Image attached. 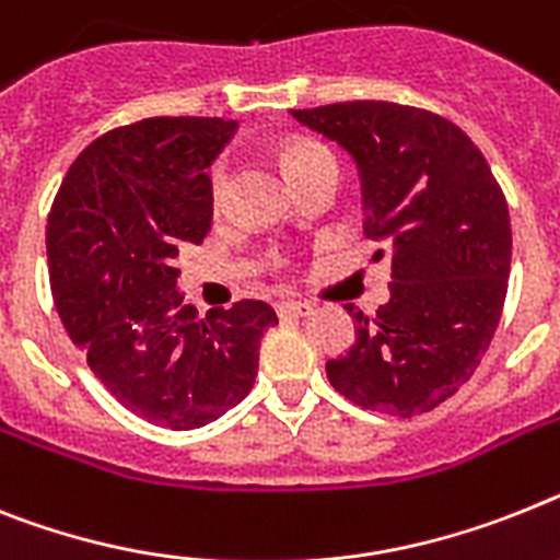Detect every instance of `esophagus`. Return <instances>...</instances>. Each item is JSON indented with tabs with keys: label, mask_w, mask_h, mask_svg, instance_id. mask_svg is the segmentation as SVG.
I'll list each match as a JSON object with an SVG mask.
<instances>
[{
	"label": "esophagus",
	"mask_w": 560,
	"mask_h": 560,
	"mask_svg": "<svg viewBox=\"0 0 560 560\" xmlns=\"http://www.w3.org/2000/svg\"><path fill=\"white\" fill-rule=\"evenodd\" d=\"M313 313V304L310 302H281L279 316H310Z\"/></svg>",
	"instance_id": "34e87169"
}]
</instances>
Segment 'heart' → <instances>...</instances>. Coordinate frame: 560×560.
I'll use <instances>...</instances> for the list:
<instances>
[{
	"mask_svg": "<svg viewBox=\"0 0 560 560\" xmlns=\"http://www.w3.org/2000/svg\"><path fill=\"white\" fill-rule=\"evenodd\" d=\"M324 159H332L330 150L322 148L316 142H293L284 148L281 153V162L288 167L290 178H302L304 173L313 167V164L324 162ZM228 190H230V162L228 159H215L213 167L208 173V196H210V208L219 213L224 208V201H228ZM279 267H288V258H279Z\"/></svg>",
	"mask_w": 560,
	"mask_h": 560,
	"instance_id": "heart-1",
	"label": "heart"
}]
</instances>
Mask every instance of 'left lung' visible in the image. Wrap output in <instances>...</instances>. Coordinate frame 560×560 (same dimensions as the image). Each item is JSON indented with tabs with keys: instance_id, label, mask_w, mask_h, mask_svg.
I'll use <instances>...</instances> for the list:
<instances>
[{
	"instance_id": "left-lung-1",
	"label": "left lung",
	"mask_w": 560,
	"mask_h": 560,
	"mask_svg": "<svg viewBox=\"0 0 560 560\" xmlns=\"http://www.w3.org/2000/svg\"><path fill=\"white\" fill-rule=\"evenodd\" d=\"M290 113L355 159L364 233L393 253L389 302L373 316L347 304L355 345L327 361V378L364 410H435L472 378L501 322L512 261L504 190L476 142L439 113L396 102Z\"/></svg>"
}]
</instances>
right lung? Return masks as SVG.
I'll return each instance as SVG.
<instances>
[{
  "label": "right lung",
  "mask_w": 560,
  "mask_h": 560,
  "mask_svg": "<svg viewBox=\"0 0 560 560\" xmlns=\"http://www.w3.org/2000/svg\"><path fill=\"white\" fill-rule=\"evenodd\" d=\"M233 119L153 116L107 130L70 164L48 213L50 293L70 341L121 407L196 430L256 382L267 302L196 307L176 293V256L210 233L208 173Z\"/></svg>",
  "instance_id": "right-lung-1"
}]
</instances>
